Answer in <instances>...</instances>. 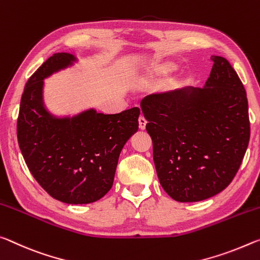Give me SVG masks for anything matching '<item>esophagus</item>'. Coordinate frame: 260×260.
Wrapping results in <instances>:
<instances>
[{
	"label": "esophagus",
	"instance_id": "obj_1",
	"mask_svg": "<svg viewBox=\"0 0 260 260\" xmlns=\"http://www.w3.org/2000/svg\"><path fill=\"white\" fill-rule=\"evenodd\" d=\"M138 122H139V127H140V129H142V130L145 129L147 121H146V118L143 116V115H140V116H139V118H138Z\"/></svg>",
	"mask_w": 260,
	"mask_h": 260
}]
</instances>
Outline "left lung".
Listing matches in <instances>:
<instances>
[{
  "label": "left lung",
  "instance_id": "obj_1",
  "mask_svg": "<svg viewBox=\"0 0 260 260\" xmlns=\"http://www.w3.org/2000/svg\"><path fill=\"white\" fill-rule=\"evenodd\" d=\"M205 87L140 102L160 184L181 203L213 197L231 184L250 139L245 88L226 58L211 56Z\"/></svg>",
  "mask_w": 260,
  "mask_h": 260
}]
</instances>
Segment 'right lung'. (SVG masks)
Here are the masks:
<instances>
[{"label": "right lung", "instance_id": "add662e5", "mask_svg": "<svg viewBox=\"0 0 260 260\" xmlns=\"http://www.w3.org/2000/svg\"><path fill=\"white\" fill-rule=\"evenodd\" d=\"M75 59L71 54H54L28 78L17 138L29 172L48 194L67 204H90L113 186L122 148L138 130L140 109L118 114L90 109L71 118L50 115L42 101L44 79Z\"/></svg>", "mask_w": 260, "mask_h": 260}]
</instances>
